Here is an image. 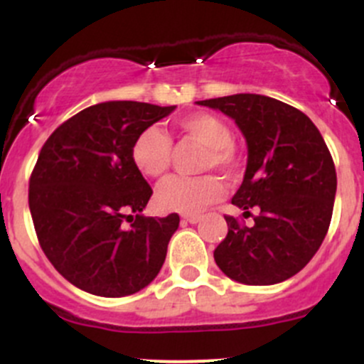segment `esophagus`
I'll return each instance as SVG.
<instances>
[{"label": "esophagus", "mask_w": 364, "mask_h": 364, "mask_svg": "<svg viewBox=\"0 0 364 364\" xmlns=\"http://www.w3.org/2000/svg\"><path fill=\"white\" fill-rule=\"evenodd\" d=\"M181 220H183V223H199L200 216L199 215H185Z\"/></svg>", "instance_id": "esophagus-1"}]
</instances>
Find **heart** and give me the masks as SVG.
Returning a JSON list of instances; mask_svg holds the SVG:
<instances>
[{
	"label": "heart",
	"mask_w": 364,
	"mask_h": 364,
	"mask_svg": "<svg viewBox=\"0 0 364 364\" xmlns=\"http://www.w3.org/2000/svg\"><path fill=\"white\" fill-rule=\"evenodd\" d=\"M183 137L204 146L200 171L216 168L225 176H234L240 159L232 146V132L222 117L209 112H196L176 121ZM132 161L142 176L160 179L167 174L172 161V142L159 127H149L135 137L132 144ZM223 196V186L213 176L199 178H171L156 188L155 204L160 211L193 215Z\"/></svg>",
	"instance_id": "heart-1"
}]
</instances>
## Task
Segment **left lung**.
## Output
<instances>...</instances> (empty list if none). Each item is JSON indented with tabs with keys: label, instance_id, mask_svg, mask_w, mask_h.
<instances>
[{
	"label": "left lung",
	"instance_id": "1",
	"mask_svg": "<svg viewBox=\"0 0 364 364\" xmlns=\"http://www.w3.org/2000/svg\"><path fill=\"white\" fill-rule=\"evenodd\" d=\"M222 111L243 134L248 159L232 204L259 215L252 227L225 216V240L215 262L245 285H274L299 273L317 253L329 229L336 171L310 117L291 105L255 93L200 100Z\"/></svg>",
	"mask_w": 364,
	"mask_h": 364
}]
</instances>
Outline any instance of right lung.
Masks as SVG:
<instances>
[{
	"label": "right lung",
	"mask_w": 364,
	"mask_h": 364,
	"mask_svg": "<svg viewBox=\"0 0 364 364\" xmlns=\"http://www.w3.org/2000/svg\"><path fill=\"white\" fill-rule=\"evenodd\" d=\"M174 109L102 102L65 121L43 144L29 179V211L47 259L80 291L130 296L160 273L179 216L142 215L153 190L132 161V144Z\"/></svg>",
	"instance_id": "add662e5"
}]
</instances>
